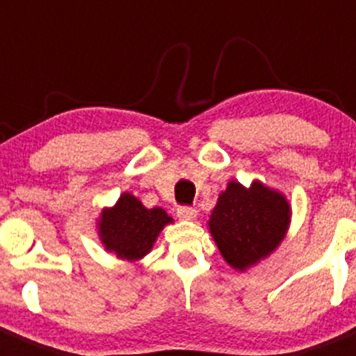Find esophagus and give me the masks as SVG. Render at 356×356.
Returning <instances> with one entry per match:
<instances>
[{"label":"esophagus","mask_w":356,"mask_h":356,"mask_svg":"<svg viewBox=\"0 0 356 356\" xmlns=\"http://www.w3.org/2000/svg\"><path fill=\"white\" fill-rule=\"evenodd\" d=\"M178 217L184 219V221H193L197 217V210L193 209V207H180L178 209Z\"/></svg>","instance_id":"esophagus-1"}]
</instances>
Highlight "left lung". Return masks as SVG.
<instances>
[{"mask_svg":"<svg viewBox=\"0 0 356 356\" xmlns=\"http://www.w3.org/2000/svg\"><path fill=\"white\" fill-rule=\"evenodd\" d=\"M291 216L284 193L260 180L250 187L232 180L217 197L207 226L225 262L244 273L278 250L287 237Z\"/></svg>","mask_w":356,"mask_h":356,"instance_id":"left-lung-1","label":"left lung"}]
</instances>
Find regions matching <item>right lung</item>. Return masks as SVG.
<instances>
[{"label":"right lung","instance_id":"add662e5","mask_svg":"<svg viewBox=\"0 0 356 356\" xmlns=\"http://www.w3.org/2000/svg\"><path fill=\"white\" fill-rule=\"evenodd\" d=\"M171 222H175L172 217L163 209H146L139 197L122 193L115 205L102 210L96 228L106 251L121 260L139 262L153 250L160 232Z\"/></svg>","mask_w":356,"mask_h":356}]
</instances>
